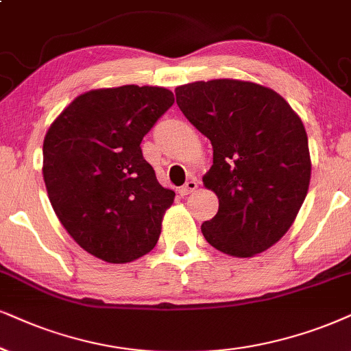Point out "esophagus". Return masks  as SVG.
Masks as SVG:
<instances>
[{"label":"esophagus","mask_w":351,"mask_h":351,"mask_svg":"<svg viewBox=\"0 0 351 351\" xmlns=\"http://www.w3.org/2000/svg\"><path fill=\"white\" fill-rule=\"evenodd\" d=\"M196 189H197V181L196 180H189L184 186H181V188L178 189V193L181 194V196H188V194L194 193Z\"/></svg>","instance_id":"esophagus-1"}]
</instances>
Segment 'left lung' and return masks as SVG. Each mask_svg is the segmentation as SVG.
Masks as SVG:
<instances>
[{"instance_id":"1","label":"left lung","mask_w":351,"mask_h":351,"mask_svg":"<svg viewBox=\"0 0 351 351\" xmlns=\"http://www.w3.org/2000/svg\"><path fill=\"white\" fill-rule=\"evenodd\" d=\"M175 94L214 149V165L202 181L219 197V212L202 223L204 238L237 257L269 250L308 194L311 158L303 121L283 97L254 82L199 81Z\"/></svg>"}]
</instances>
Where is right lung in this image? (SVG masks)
<instances>
[{
    "label": "right lung",
    "instance_id": "right-lung-1",
    "mask_svg": "<svg viewBox=\"0 0 351 351\" xmlns=\"http://www.w3.org/2000/svg\"><path fill=\"white\" fill-rule=\"evenodd\" d=\"M173 104L163 87L97 88L71 101L47 132L43 180L53 210L105 263H131L157 245L175 193L158 183L141 143Z\"/></svg>",
    "mask_w": 351,
    "mask_h": 351
}]
</instances>
